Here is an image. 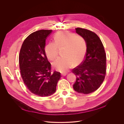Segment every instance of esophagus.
<instances>
[{
  "label": "esophagus",
  "mask_w": 124,
  "mask_h": 124,
  "mask_svg": "<svg viewBox=\"0 0 124 124\" xmlns=\"http://www.w3.org/2000/svg\"><path fill=\"white\" fill-rule=\"evenodd\" d=\"M66 75H67V74L66 73H61V76H66Z\"/></svg>",
  "instance_id": "1"
}]
</instances>
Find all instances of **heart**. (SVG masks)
<instances>
[{"label":"heart","mask_w":124,"mask_h":124,"mask_svg":"<svg viewBox=\"0 0 124 124\" xmlns=\"http://www.w3.org/2000/svg\"><path fill=\"white\" fill-rule=\"evenodd\" d=\"M54 42H49L45 47L47 58L54 60L58 54V49L63 48L64 57L58 58L53 66L58 71L66 72L75 64L80 63L84 59L87 50V43L85 38L79 35L67 31H61L55 34Z\"/></svg>","instance_id":"obj_1"}]
</instances>
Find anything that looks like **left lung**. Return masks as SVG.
<instances>
[{"instance_id":"8db88e82","label":"left lung","mask_w":124,"mask_h":124,"mask_svg":"<svg viewBox=\"0 0 124 124\" xmlns=\"http://www.w3.org/2000/svg\"><path fill=\"white\" fill-rule=\"evenodd\" d=\"M76 32L87 43L84 60L72 70L76 76L74 90L81 94L92 93L100 87L106 75V54L103 44L98 35L86 29L76 28Z\"/></svg>"}]
</instances>
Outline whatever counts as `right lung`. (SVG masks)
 Wrapping results in <instances>:
<instances>
[{
  "label": "right lung",
  "instance_id": "add662e5",
  "mask_svg": "<svg viewBox=\"0 0 124 124\" xmlns=\"http://www.w3.org/2000/svg\"><path fill=\"white\" fill-rule=\"evenodd\" d=\"M51 30H40L24 40L20 52L19 64L23 82L33 94L47 97L55 93L60 73H51L45 52L46 40Z\"/></svg>",
  "mask_w": 124,
  "mask_h": 124
}]
</instances>
